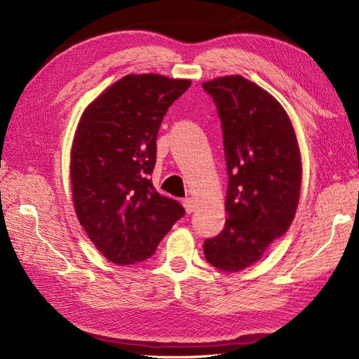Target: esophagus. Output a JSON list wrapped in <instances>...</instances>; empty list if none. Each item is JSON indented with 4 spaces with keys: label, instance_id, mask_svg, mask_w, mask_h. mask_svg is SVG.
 <instances>
[{
    "label": "esophagus",
    "instance_id": "34e87169",
    "mask_svg": "<svg viewBox=\"0 0 359 359\" xmlns=\"http://www.w3.org/2000/svg\"><path fill=\"white\" fill-rule=\"evenodd\" d=\"M183 206H185L188 213H192L194 210H196V201H194L192 198H185L183 200Z\"/></svg>",
    "mask_w": 359,
    "mask_h": 359
}]
</instances>
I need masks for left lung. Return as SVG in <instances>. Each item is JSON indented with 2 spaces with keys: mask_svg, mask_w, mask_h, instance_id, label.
Returning a JSON list of instances; mask_svg holds the SVG:
<instances>
[{
  "mask_svg": "<svg viewBox=\"0 0 359 359\" xmlns=\"http://www.w3.org/2000/svg\"><path fill=\"white\" fill-rule=\"evenodd\" d=\"M203 88L218 108L229 172L225 227L203 248L215 268L239 272L289 230L301 194V151L287 112L252 81L227 75Z\"/></svg>",
  "mask_w": 359,
  "mask_h": 359,
  "instance_id": "8db88e82",
  "label": "left lung"
}]
</instances>
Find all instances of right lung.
Instances as JSON below:
<instances>
[{
  "label": "right lung",
  "instance_id": "obj_1",
  "mask_svg": "<svg viewBox=\"0 0 359 359\" xmlns=\"http://www.w3.org/2000/svg\"><path fill=\"white\" fill-rule=\"evenodd\" d=\"M189 79L126 75L88 104L70 149V185L79 224L116 264L149 259L185 209L161 196L150 174L163 116Z\"/></svg>",
  "mask_w": 359,
  "mask_h": 359
}]
</instances>
